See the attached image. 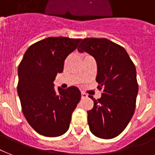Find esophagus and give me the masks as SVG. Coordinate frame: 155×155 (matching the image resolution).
Wrapping results in <instances>:
<instances>
[{
	"instance_id": "34e87169",
	"label": "esophagus",
	"mask_w": 155,
	"mask_h": 155,
	"mask_svg": "<svg viewBox=\"0 0 155 155\" xmlns=\"http://www.w3.org/2000/svg\"><path fill=\"white\" fill-rule=\"evenodd\" d=\"M87 97V95L86 93L84 92H81V98L82 99H85V98Z\"/></svg>"
}]
</instances>
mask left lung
<instances>
[{
	"label": "left lung",
	"instance_id": "left-lung-1",
	"mask_svg": "<svg viewBox=\"0 0 155 155\" xmlns=\"http://www.w3.org/2000/svg\"><path fill=\"white\" fill-rule=\"evenodd\" d=\"M87 51L97 64L95 80L103 91L100 99L87 111L91 132L101 139L118 136L130 121L139 91L136 69L124 48L105 38H85L78 47Z\"/></svg>",
	"mask_w": 155,
	"mask_h": 155
}]
</instances>
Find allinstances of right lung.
Masks as SVG:
<instances>
[{"mask_svg":"<svg viewBox=\"0 0 155 155\" xmlns=\"http://www.w3.org/2000/svg\"><path fill=\"white\" fill-rule=\"evenodd\" d=\"M80 41L64 36L41 40L27 49L19 64L17 93L22 111L29 125L44 136L64 134L81 99L76 87H59L56 92L53 84Z\"/></svg>","mask_w":155,"mask_h":155,"instance_id":"add662e5","label":"right lung"}]
</instances>
